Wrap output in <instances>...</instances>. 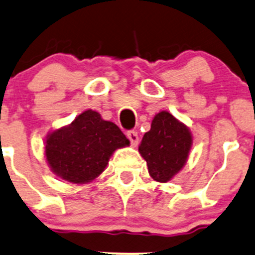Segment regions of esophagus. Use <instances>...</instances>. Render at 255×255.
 <instances>
[{
	"instance_id": "esophagus-1",
	"label": "esophagus",
	"mask_w": 255,
	"mask_h": 255,
	"mask_svg": "<svg viewBox=\"0 0 255 255\" xmlns=\"http://www.w3.org/2000/svg\"><path fill=\"white\" fill-rule=\"evenodd\" d=\"M127 136H128V139H129L130 144H132L133 146L138 145L139 136H138V133H136L135 130H129V132H127Z\"/></svg>"
}]
</instances>
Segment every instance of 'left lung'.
<instances>
[{"mask_svg":"<svg viewBox=\"0 0 255 255\" xmlns=\"http://www.w3.org/2000/svg\"><path fill=\"white\" fill-rule=\"evenodd\" d=\"M192 143L188 127L170 112L161 111L155 115L138 150L146 161L151 178L165 183L186 165Z\"/></svg>","mask_w":255,"mask_h":255,"instance_id":"obj_1","label":"left lung"}]
</instances>
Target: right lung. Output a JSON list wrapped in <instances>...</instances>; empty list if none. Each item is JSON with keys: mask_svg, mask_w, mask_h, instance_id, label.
Wrapping results in <instances>:
<instances>
[{"mask_svg": "<svg viewBox=\"0 0 255 255\" xmlns=\"http://www.w3.org/2000/svg\"><path fill=\"white\" fill-rule=\"evenodd\" d=\"M45 144L51 171L64 181L84 184L100 176L115 150L128 146L129 140L115 123L87 110L71 125L49 133Z\"/></svg>", "mask_w": 255, "mask_h": 255, "instance_id": "obj_1", "label": "right lung"}]
</instances>
